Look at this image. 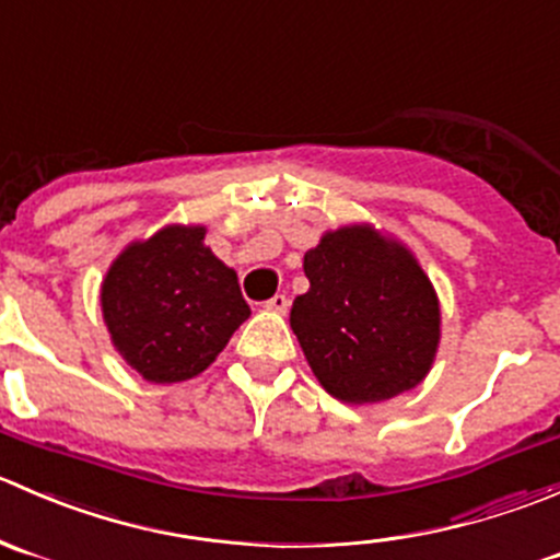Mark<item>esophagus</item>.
Returning <instances> with one entry per match:
<instances>
[{
	"label": "esophagus",
	"mask_w": 560,
	"mask_h": 560,
	"mask_svg": "<svg viewBox=\"0 0 560 560\" xmlns=\"http://www.w3.org/2000/svg\"><path fill=\"white\" fill-rule=\"evenodd\" d=\"M264 307H267L269 313H288V307H291V299H288L285 293H275L272 299H267V302H264Z\"/></svg>",
	"instance_id": "34e87169"
}]
</instances>
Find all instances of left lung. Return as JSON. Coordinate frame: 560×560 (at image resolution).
Returning a JSON list of instances; mask_svg holds the SVG:
<instances>
[{
  "label": "left lung",
  "instance_id": "1",
  "mask_svg": "<svg viewBox=\"0 0 560 560\" xmlns=\"http://www.w3.org/2000/svg\"><path fill=\"white\" fill-rule=\"evenodd\" d=\"M304 275L310 291L293 299L291 329L331 397L381 402L428 375L441 310L406 247L348 225L304 253Z\"/></svg>",
  "mask_w": 560,
  "mask_h": 560
}]
</instances>
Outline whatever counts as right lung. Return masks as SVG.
I'll list each match as a JSON object with an SVG mask.
<instances>
[{
	"label": "right lung",
	"instance_id": "obj_1",
	"mask_svg": "<svg viewBox=\"0 0 560 560\" xmlns=\"http://www.w3.org/2000/svg\"><path fill=\"white\" fill-rule=\"evenodd\" d=\"M201 225H168L127 247L100 291L116 351L152 384H176L218 359L250 307Z\"/></svg>",
	"mask_w": 560,
	"mask_h": 560
}]
</instances>
